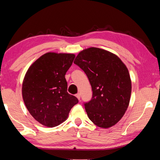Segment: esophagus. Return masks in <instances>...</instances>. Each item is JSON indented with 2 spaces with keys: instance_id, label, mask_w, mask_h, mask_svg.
Here are the masks:
<instances>
[{
  "instance_id": "1",
  "label": "esophagus",
  "mask_w": 160,
  "mask_h": 160,
  "mask_svg": "<svg viewBox=\"0 0 160 160\" xmlns=\"http://www.w3.org/2000/svg\"><path fill=\"white\" fill-rule=\"evenodd\" d=\"M75 96H76V97H77V98L78 99H80V93H78V94H76V95H75Z\"/></svg>"
}]
</instances>
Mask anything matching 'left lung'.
Listing matches in <instances>:
<instances>
[{"label":"left lung","mask_w":160,"mask_h":160,"mask_svg":"<svg viewBox=\"0 0 160 160\" xmlns=\"http://www.w3.org/2000/svg\"><path fill=\"white\" fill-rule=\"evenodd\" d=\"M74 63L85 72L92 87V97L84 103L89 118L100 128L115 125L127 110L131 94L125 64L115 54L95 47L80 52Z\"/></svg>","instance_id":"8db88e82"}]
</instances>
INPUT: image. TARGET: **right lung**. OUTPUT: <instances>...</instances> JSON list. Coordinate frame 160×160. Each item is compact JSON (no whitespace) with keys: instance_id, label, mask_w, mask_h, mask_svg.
I'll return each mask as SVG.
<instances>
[{"instance_id":"add662e5","label":"right lung","mask_w":160,"mask_h":160,"mask_svg":"<svg viewBox=\"0 0 160 160\" xmlns=\"http://www.w3.org/2000/svg\"><path fill=\"white\" fill-rule=\"evenodd\" d=\"M72 53H47L32 63L22 83V97L34 119L47 127L66 120L78 99L68 93L65 75L73 62Z\"/></svg>"}]
</instances>
